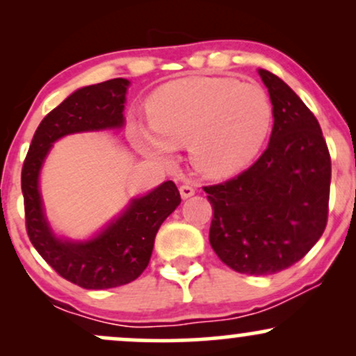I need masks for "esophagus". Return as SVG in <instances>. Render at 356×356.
I'll use <instances>...</instances> for the list:
<instances>
[{
	"label": "esophagus",
	"mask_w": 356,
	"mask_h": 356,
	"mask_svg": "<svg viewBox=\"0 0 356 356\" xmlns=\"http://www.w3.org/2000/svg\"><path fill=\"white\" fill-rule=\"evenodd\" d=\"M179 192H181L182 199H189L191 195L195 194V189L192 186H189V184H182V186L179 187Z\"/></svg>",
	"instance_id": "esophagus-1"
}]
</instances>
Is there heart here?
<instances>
[{"label": "heart", "instance_id": "1", "mask_svg": "<svg viewBox=\"0 0 356 356\" xmlns=\"http://www.w3.org/2000/svg\"><path fill=\"white\" fill-rule=\"evenodd\" d=\"M149 124L134 125V140L167 161L189 147L191 164L209 179L241 172L256 157L273 124V105L257 83L232 76H187L162 85L147 102Z\"/></svg>", "mask_w": 356, "mask_h": 356}]
</instances>
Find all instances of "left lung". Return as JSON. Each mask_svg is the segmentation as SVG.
<instances>
[{"mask_svg":"<svg viewBox=\"0 0 356 356\" xmlns=\"http://www.w3.org/2000/svg\"><path fill=\"white\" fill-rule=\"evenodd\" d=\"M273 104L271 138L238 177L207 186L209 243L224 264L268 276L293 266L328 220L332 159L316 117L275 73L259 68Z\"/></svg>","mask_w":356,"mask_h":356,"instance_id":"8db88e82","label":"left lung"}]
</instances>
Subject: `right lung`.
<instances>
[{
  "label": "right lung",
  "instance_id": "add662e5",
  "mask_svg": "<svg viewBox=\"0 0 356 356\" xmlns=\"http://www.w3.org/2000/svg\"><path fill=\"white\" fill-rule=\"evenodd\" d=\"M130 81L113 79L79 88L53 108L36 129L22 170L26 232L40 256L65 280L85 289L127 284L144 273L152 256L155 234L181 204L172 181L136 197L87 241L58 238L44 216L40 170L56 140L70 134L122 129Z\"/></svg>",
  "mask_w": 356,
  "mask_h": 356
}]
</instances>
